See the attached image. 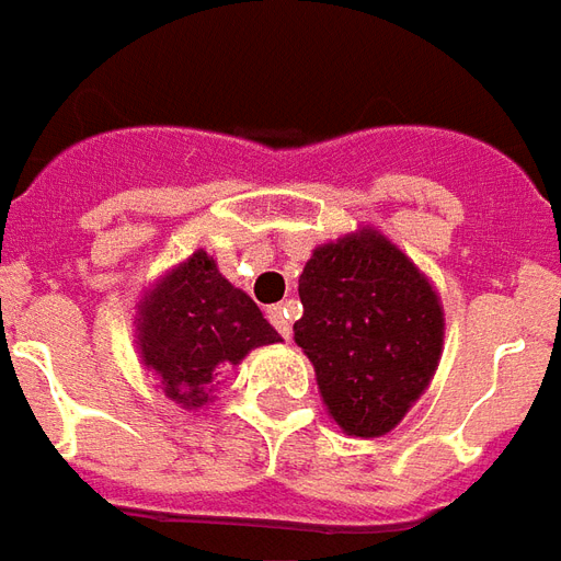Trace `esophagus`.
Masks as SVG:
<instances>
[{
  "mask_svg": "<svg viewBox=\"0 0 561 561\" xmlns=\"http://www.w3.org/2000/svg\"><path fill=\"white\" fill-rule=\"evenodd\" d=\"M268 320H272V325L280 332L284 337H289V332H293V325H289V311L287 305H272L268 308Z\"/></svg>",
  "mask_w": 561,
  "mask_h": 561,
  "instance_id": "34e87169",
  "label": "esophagus"
}]
</instances>
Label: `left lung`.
Masks as SVG:
<instances>
[{"instance_id":"8db88e82","label":"left lung","mask_w":561,"mask_h":561,"mask_svg":"<svg viewBox=\"0 0 561 561\" xmlns=\"http://www.w3.org/2000/svg\"><path fill=\"white\" fill-rule=\"evenodd\" d=\"M296 344L329 416L353 438L401 423L435 375L444 311L435 287L377 229L320 244L299 277Z\"/></svg>"}]
</instances>
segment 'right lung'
I'll use <instances>...</instances> for the list:
<instances>
[{
    "instance_id": "1",
    "label": "right lung",
    "mask_w": 561,
    "mask_h": 561,
    "mask_svg": "<svg viewBox=\"0 0 561 561\" xmlns=\"http://www.w3.org/2000/svg\"><path fill=\"white\" fill-rule=\"evenodd\" d=\"M138 353L186 411L210 401L214 377L229 371L253 347L280 335L244 289L226 280L205 250L165 272L138 301Z\"/></svg>"
}]
</instances>
